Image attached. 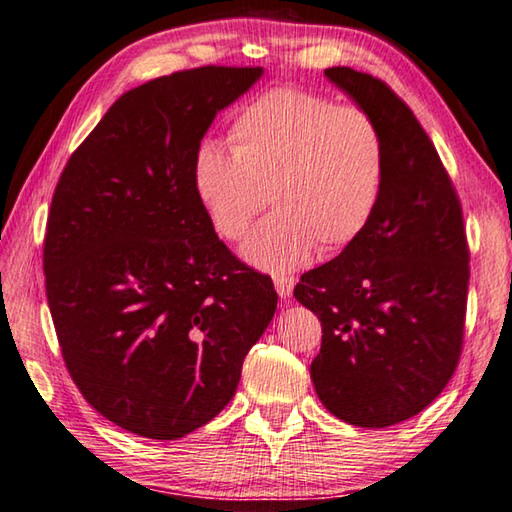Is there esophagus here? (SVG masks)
<instances>
[{"label":"esophagus","mask_w":512,"mask_h":512,"mask_svg":"<svg viewBox=\"0 0 512 512\" xmlns=\"http://www.w3.org/2000/svg\"><path fill=\"white\" fill-rule=\"evenodd\" d=\"M274 288L281 299H290L294 290V279L292 276H274Z\"/></svg>","instance_id":"obj_1"}]
</instances>
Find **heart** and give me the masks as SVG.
<instances>
[{"instance_id":"b5f03b06","label":"heart","mask_w":512,"mask_h":512,"mask_svg":"<svg viewBox=\"0 0 512 512\" xmlns=\"http://www.w3.org/2000/svg\"><path fill=\"white\" fill-rule=\"evenodd\" d=\"M229 139L231 150L206 141L195 152L193 186L215 231L229 240L272 197L276 211L240 247L258 270H294L315 249L335 254L369 227L387 177V146L362 107L272 87L236 114Z\"/></svg>"}]
</instances>
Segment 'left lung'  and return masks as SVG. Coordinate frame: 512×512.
<instances>
[{"label": "left lung", "mask_w": 512, "mask_h": 512, "mask_svg": "<svg viewBox=\"0 0 512 512\" xmlns=\"http://www.w3.org/2000/svg\"><path fill=\"white\" fill-rule=\"evenodd\" d=\"M380 125L387 177L369 227L301 276L294 299L321 321L310 378L330 414L355 427L416 416L459 364L470 254L459 197L414 112L351 67L324 71Z\"/></svg>", "instance_id": "left-lung-1"}]
</instances>
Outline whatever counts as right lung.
<instances>
[{"label":"right lung","mask_w":512,"mask_h":512,"mask_svg":"<svg viewBox=\"0 0 512 512\" xmlns=\"http://www.w3.org/2000/svg\"><path fill=\"white\" fill-rule=\"evenodd\" d=\"M263 67L177 71L119 96L67 161L44 238L71 380L128 432L177 441L229 405L276 312L197 200L193 159Z\"/></svg>","instance_id":"obj_1"}]
</instances>
